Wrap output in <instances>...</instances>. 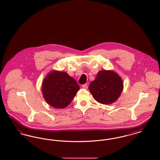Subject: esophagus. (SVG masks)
Returning <instances> with one entry per match:
<instances>
[{
	"mask_svg": "<svg viewBox=\"0 0 160 160\" xmlns=\"http://www.w3.org/2000/svg\"><path fill=\"white\" fill-rule=\"evenodd\" d=\"M82 88H83V89H87L88 88V84H83V85H82Z\"/></svg>",
	"mask_w": 160,
	"mask_h": 160,
	"instance_id": "obj_1",
	"label": "esophagus"
}]
</instances>
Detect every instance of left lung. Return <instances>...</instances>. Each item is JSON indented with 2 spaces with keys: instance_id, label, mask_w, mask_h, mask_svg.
<instances>
[{
  "instance_id": "left-lung-1",
  "label": "left lung",
  "mask_w": 160,
  "mask_h": 160,
  "mask_svg": "<svg viewBox=\"0 0 160 160\" xmlns=\"http://www.w3.org/2000/svg\"><path fill=\"white\" fill-rule=\"evenodd\" d=\"M123 89L121 77L113 70H101L89 86V91L97 102L102 104L113 103Z\"/></svg>"
}]
</instances>
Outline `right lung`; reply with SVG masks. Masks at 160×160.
<instances>
[{
  "label": "right lung",
  "instance_id": "1",
  "mask_svg": "<svg viewBox=\"0 0 160 160\" xmlns=\"http://www.w3.org/2000/svg\"><path fill=\"white\" fill-rule=\"evenodd\" d=\"M74 78L66 72L53 70L44 79L42 92L46 102L56 108L68 106L79 91Z\"/></svg>",
  "mask_w": 160,
  "mask_h": 160
}]
</instances>
